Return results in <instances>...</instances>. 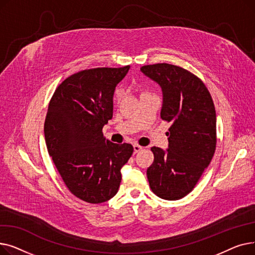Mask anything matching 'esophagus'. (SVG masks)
Here are the masks:
<instances>
[{
    "instance_id": "1",
    "label": "esophagus",
    "mask_w": 255,
    "mask_h": 255,
    "mask_svg": "<svg viewBox=\"0 0 255 255\" xmlns=\"http://www.w3.org/2000/svg\"><path fill=\"white\" fill-rule=\"evenodd\" d=\"M133 149H134V154H136V153H138L139 151H141L143 148L141 145H139V144H137V143H134L133 144Z\"/></svg>"
}]
</instances>
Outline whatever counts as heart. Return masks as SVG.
I'll use <instances>...</instances> for the list:
<instances>
[{"instance_id":"obj_1","label":"heart","mask_w":255,"mask_h":255,"mask_svg":"<svg viewBox=\"0 0 255 255\" xmlns=\"http://www.w3.org/2000/svg\"><path fill=\"white\" fill-rule=\"evenodd\" d=\"M119 93H120V92H119V91H117V92H116V95H117V96H118V95H119Z\"/></svg>"}]
</instances>
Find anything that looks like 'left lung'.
I'll use <instances>...</instances> for the list:
<instances>
[{
	"label": "left lung",
	"mask_w": 255,
	"mask_h": 255,
	"mask_svg": "<svg viewBox=\"0 0 255 255\" xmlns=\"http://www.w3.org/2000/svg\"><path fill=\"white\" fill-rule=\"evenodd\" d=\"M140 70L161 87L160 117L171 123L168 149L151 148L154 161L146 170L150 188L160 198L181 199L193 190L215 153V106L203 80L182 67L159 63Z\"/></svg>",
	"instance_id": "8db88e82"
}]
</instances>
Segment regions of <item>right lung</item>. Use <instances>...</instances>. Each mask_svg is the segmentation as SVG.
<instances>
[{
  "label": "right lung",
  "instance_id": "1",
  "mask_svg": "<svg viewBox=\"0 0 255 255\" xmlns=\"http://www.w3.org/2000/svg\"><path fill=\"white\" fill-rule=\"evenodd\" d=\"M130 66L93 68L67 77L49 101L44 122L48 154L68 190L90 204L114 197L121 168L133 153L130 143L103 137L102 128L113 118L116 86Z\"/></svg>",
  "mask_w": 255,
  "mask_h": 255
}]
</instances>
